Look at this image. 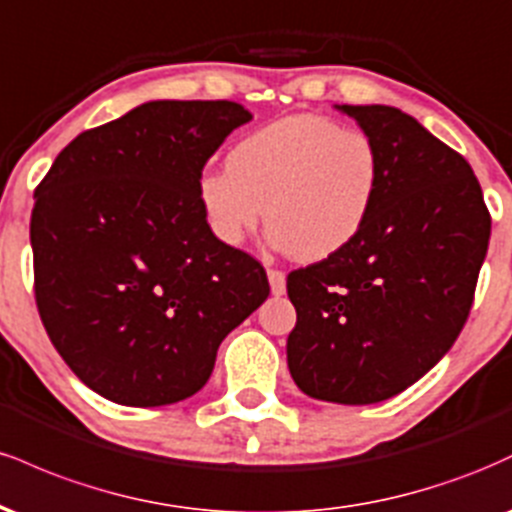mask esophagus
<instances>
[{"mask_svg":"<svg viewBox=\"0 0 512 512\" xmlns=\"http://www.w3.org/2000/svg\"><path fill=\"white\" fill-rule=\"evenodd\" d=\"M269 289H272L274 296H284L286 293V274L279 272V269H267Z\"/></svg>","mask_w":512,"mask_h":512,"instance_id":"obj_1","label":"esophagus"}]
</instances>
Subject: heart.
I'll return each mask as SVG.
<instances>
[{
	"instance_id": "b5f03b06",
	"label": "heart",
	"mask_w": 512,
	"mask_h": 512,
	"mask_svg": "<svg viewBox=\"0 0 512 512\" xmlns=\"http://www.w3.org/2000/svg\"><path fill=\"white\" fill-rule=\"evenodd\" d=\"M383 180V154L373 137L330 117L301 113L240 139L228 166L204 170L197 197L223 243H243L267 214L276 250L320 262L366 228Z\"/></svg>"
}]
</instances>
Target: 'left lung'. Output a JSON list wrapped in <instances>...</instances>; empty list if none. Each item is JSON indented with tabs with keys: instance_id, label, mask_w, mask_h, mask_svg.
<instances>
[{
	"instance_id": "8db88e82",
	"label": "left lung",
	"mask_w": 512,
	"mask_h": 512,
	"mask_svg": "<svg viewBox=\"0 0 512 512\" xmlns=\"http://www.w3.org/2000/svg\"><path fill=\"white\" fill-rule=\"evenodd\" d=\"M383 154L385 180L358 238L296 269L291 378L308 397L375 404L424 378L467 322L489 250L477 175L448 144L390 105H334Z\"/></svg>"
}]
</instances>
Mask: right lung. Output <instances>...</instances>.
<instances>
[{
	"label": "right lung",
	"instance_id": "obj_1",
	"mask_svg": "<svg viewBox=\"0 0 512 512\" xmlns=\"http://www.w3.org/2000/svg\"><path fill=\"white\" fill-rule=\"evenodd\" d=\"M233 101H149L81 132L35 190V303L81 383L125 407L207 385L226 334L264 303L248 252L211 233L202 170L233 129Z\"/></svg>",
	"mask_w": 512,
	"mask_h": 512
}]
</instances>
